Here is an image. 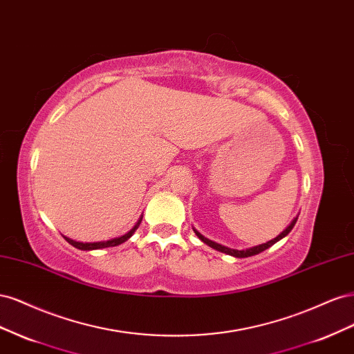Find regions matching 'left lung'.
Listing matches in <instances>:
<instances>
[{
  "label": "left lung",
  "instance_id": "1",
  "mask_svg": "<svg viewBox=\"0 0 354 354\" xmlns=\"http://www.w3.org/2000/svg\"><path fill=\"white\" fill-rule=\"evenodd\" d=\"M295 223H297V218H294V220H292V223L289 224V226H288V227H286V229L279 234V236H276L274 239L269 241L267 243H261V245H259V246H254V248H250V250H242V251H239V250H232V248H227V246H223V245H220V243H217V242H212V241L207 239L205 236H202V234H201L199 232H196V230H195V233L198 234V238H199L202 242H205L207 245H209L211 248L217 250V251H220V252H224V254H229V255H233V257H238V259H245V257H251V255H255V254H260V252H263L264 250L270 248L272 245H274L277 241H281L282 238H285L286 234L292 230V227L295 226Z\"/></svg>",
  "mask_w": 354,
  "mask_h": 354
}]
</instances>
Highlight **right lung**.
Wrapping results in <instances>:
<instances>
[{"mask_svg":"<svg viewBox=\"0 0 354 354\" xmlns=\"http://www.w3.org/2000/svg\"><path fill=\"white\" fill-rule=\"evenodd\" d=\"M140 223H142V218L137 221V224L136 226L128 232V233H125L124 236H120V238H115V239H111V241H104V242H77V241H72V239H69V238H66L65 236V239L72 245V246H75V248H78V250H82V251H90V250H100V248H109V246H116V245H120V243H122V242H125V241H128L131 238V234L137 230V227L140 226Z\"/></svg>","mask_w":354,"mask_h":354,"instance_id":"right-lung-1","label":"right lung"}]
</instances>
